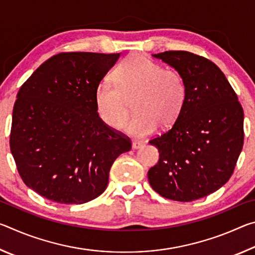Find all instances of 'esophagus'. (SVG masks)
Listing matches in <instances>:
<instances>
[{"mask_svg": "<svg viewBox=\"0 0 255 255\" xmlns=\"http://www.w3.org/2000/svg\"><path fill=\"white\" fill-rule=\"evenodd\" d=\"M143 145H144V143H143V141H140V140H133L132 141V148L133 149H138V148L143 147Z\"/></svg>", "mask_w": 255, "mask_h": 255, "instance_id": "obj_1", "label": "esophagus"}]
</instances>
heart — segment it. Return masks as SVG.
Masks as SVG:
<instances>
[{
	"instance_id": "1",
	"label": "heart",
	"mask_w": 255,
	"mask_h": 255,
	"mask_svg": "<svg viewBox=\"0 0 255 255\" xmlns=\"http://www.w3.org/2000/svg\"><path fill=\"white\" fill-rule=\"evenodd\" d=\"M114 84L102 81L97 85L94 101L99 117L107 126L122 128L126 125L133 136L153 132L158 124L169 128L178 120L187 101L188 85L179 71L165 68L144 55L124 59L112 73Z\"/></svg>"
}]
</instances>
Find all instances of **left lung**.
Here are the masks:
<instances>
[{"mask_svg":"<svg viewBox=\"0 0 255 255\" xmlns=\"http://www.w3.org/2000/svg\"><path fill=\"white\" fill-rule=\"evenodd\" d=\"M154 57L184 76L188 96L173 126L149 140L159 158L148 171V182L167 199H200L222 188L234 172L244 143L243 108L211 60L184 50Z\"/></svg>","mask_w":255,"mask_h":255,"instance_id":"left-lung-1","label":"left lung"}]
</instances>
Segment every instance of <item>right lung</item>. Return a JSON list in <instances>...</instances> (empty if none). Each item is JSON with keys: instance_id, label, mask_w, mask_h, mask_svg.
<instances>
[{"instance_id": "obj_1", "label": "right lung", "mask_w": 255, "mask_h": 255, "mask_svg": "<svg viewBox=\"0 0 255 255\" xmlns=\"http://www.w3.org/2000/svg\"><path fill=\"white\" fill-rule=\"evenodd\" d=\"M120 54L54 55L21 86L10 149L27 187L59 204H84L105 191L130 138L102 122L94 92Z\"/></svg>"}]
</instances>
